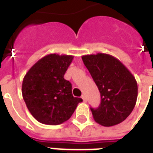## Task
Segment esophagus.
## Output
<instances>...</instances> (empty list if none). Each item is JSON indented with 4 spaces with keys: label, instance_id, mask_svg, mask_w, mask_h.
Masks as SVG:
<instances>
[{
    "label": "esophagus",
    "instance_id": "34e87169",
    "mask_svg": "<svg viewBox=\"0 0 153 153\" xmlns=\"http://www.w3.org/2000/svg\"><path fill=\"white\" fill-rule=\"evenodd\" d=\"M82 100H83L84 102H86V101H87V99H86V97L85 94H82Z\"/></svg>",
    "mask_w": 153,
    "mask_h": 153
}]
</instances>
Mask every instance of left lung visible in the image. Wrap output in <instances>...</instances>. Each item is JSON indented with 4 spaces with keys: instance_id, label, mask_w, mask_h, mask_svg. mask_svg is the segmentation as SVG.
Returning <instances> with one entry per match:
<instances>
[{
    "instance_id": "obj_1",
    "label": "left lung",
    "mask_w": 153,
    "mask_h": 153,
    "mask_svg": "<svg viewBox=\"0 0 153 153\" xmlns=\"http://www.w3.org/2000/svg\"><path fill=\"white\" fill-rule=\"evenodd\" d=\"M82 61L101 94V103L91 108L101 126H115L132 113L137 98V83L131 72L112 55L98 53L83 55Z\"/></svg>"
}]
</instances>
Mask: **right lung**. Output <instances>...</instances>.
<instances>
[{"label": "right lung", "mask_w": 153, "mask_h": 153, "mask_svg": "<svg viewBox=\"0 0 153 153\" xmlns=\"http://www.w3.org/2000/svg\"><path fill=\"white\" fill-rule=\"evenodd\" d=\"M74 56L50 54L32 66L22 83L23 98L32 115L40 123L56 126L71 117L80 98L72 94L64 74Z\"/></svg>", "instance_id": "1"}]
</instances>
